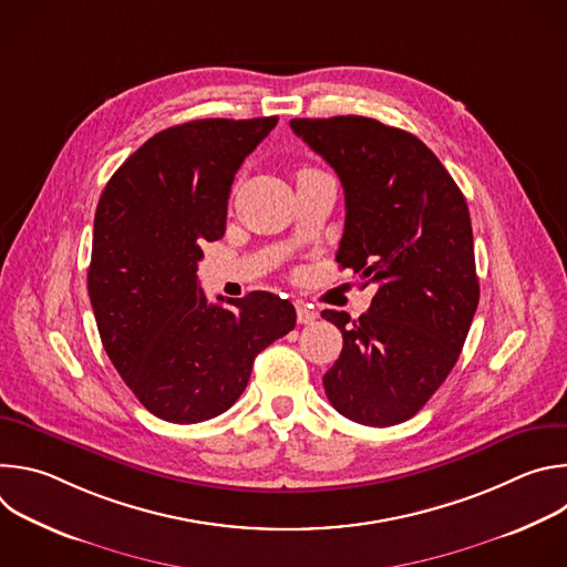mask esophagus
Segmentation results:
<instances>
[{
    "label": "esophagus",
    "mask_w": 567,
    "mask_h": 567,
    "mask_svg": "<svg viewBox=\"0 0 567 567\" xmlns=\"http://www.w3.org/2000/svg\"><path fill=\"white\" fill-rule=\"evenodd\" d=\"M296 318H298L300 326H309V322H313V320L318 318V313H316L311 307L298 302V305H296Z\"/></svg>",
    "instance_id": "obj_1"
}]
</instances>
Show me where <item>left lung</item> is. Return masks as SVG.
Segmentation results:
<instances>
[{"label":"left lung","instance_id":"left-lung-1","mask_svg":"<svg viewBox=\"0 0 567 567\" xmlns=\"http://www.w3.org/2000/svg\"><path fill=\"white\" fill-rule=\"evenodd\" d=\"M291 130L337 171L346 230L337 262L377 285L341 330L322 377L332 406L365 426L411 420L453 370L480 300L473 230L462 190L411 132L365 116L293 118Z\"/></svg>","mask_w":567,"mask_h":567}]
</instances>
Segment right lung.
I'll return each mask as SVG.
<instances>
[{"instance_id":"right-lung-1","label":"right lung","mask_w":567,"mask_h":567,"mask_svg":"<svg viewBox=\"0 0 567 567\" xmlns=\"http://www.w3.org/2000/svg\"><path fill=\"white\" fill-rule=\"evenodd\" d=\"M276 123L168 127L127 156L99 199L87 274L96 326L110 361L158 420L197 424L228 411L256 357L296 328L280 296L251 291L224 307L197 282L202 245L226 230L235 173Z\"/></svg>"}]
</instances>
